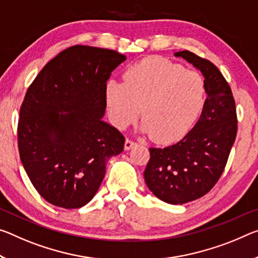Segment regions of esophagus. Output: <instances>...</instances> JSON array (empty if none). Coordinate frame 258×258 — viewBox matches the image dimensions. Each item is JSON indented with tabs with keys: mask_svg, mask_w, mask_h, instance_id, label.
Here are the masks:
<instances>
[{
	"mask_svg": "<svg viewBox=\"0 0 258 258\" xmlns=\"http://www.w3.org/2000/svg\"><path fill=\"white\" fill-rule=\"evenodd\" d=\"M136 145H137L136 141L131 140V139H126V141H125V149L126 150H130L131 148H132V147H134Z\"/></svg>",
	"mask_w": 258,
	"mask_h": 258,
	"instance_id": "1",
	"label": "esophagus"
}]
</instances>
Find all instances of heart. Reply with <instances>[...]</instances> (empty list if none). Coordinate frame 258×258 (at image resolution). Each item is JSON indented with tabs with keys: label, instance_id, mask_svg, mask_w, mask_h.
I'll list each match as a JSON object with an SVG mask.
<instances>
[{
	"label": "heart",
	"instance_id": "b5f03b06",
	"mask_svg": "<svg viewBox=\"0 0 258 258\" xmlns=\"http://www.w3.org/2000/svg\"><path fill=\"white\" fill-rule=\"evenodd\" d=\"M206 100V81L180 64L149 58L130 67L122 83L109 80L105 101L112 124L126 128L140 116L145 133L161 142L182 137L198 119Z\"/></svg>",
	"mask_w": 258,
	"mask_h": 258
}]
</instances>
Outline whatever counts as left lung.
Masks as SVG:
<instances>
[{
	"label": "left lung",
	"instance_id": "8db88e82",
	"mask_svg": "<svg viewBox=\"0 0 258 258\" xmlns=\"http://www.w3.org/2000/svg\"><path fill=\"white\" fill-rule=\"evenodd\" d=\"M202 72L207 99L195 126L180 141L149 148L145 180L153 194L170 204L198 200L212 189L226 166L238 130L231 87L214 63L188 50L175 52Z\"/></svg>",
	"mask_w": 258,
	"mask_h": 258
}]
</instances>
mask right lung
<instances>
[{
    "mask_svg": "<svg viewBox=\"0 0 258 258\" xmlns=\"http://www.w3.org/2000/svg\"><path fill=\"white\" fill-rule=\"evenodd\" d=\"M126 57L89 46L60 51L27 88L18 119L23 166L47 202L77 209L96 194L125 138L102 120L105 85Z\"/></svg>",
    "mask_w": 258,
    "mask_h": 258,
    "instance_id": "add662e5",
    "label": "right lung"
}]
</instances>
